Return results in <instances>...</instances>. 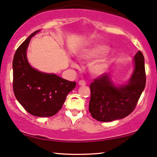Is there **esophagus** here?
I'll return each instance as SVG.
<instances>
[{
	"instance_id": "1",
	"label": "esophagus",
	"mask_w": 157,
	"mask_h": 157,
	"mask_svg": "<svg viewBox=\"0 0 157 157\" xmlns=\"http://www.w3.org/2000/svg\"><path fill=\"white\" fill-rule=\"evenodd\" d=\"M86 83H85V82L84 80H80L78 82V85H85Z\"/></svg>"
}]
</instances>
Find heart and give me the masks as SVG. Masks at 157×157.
<instances>
[{
  "label": "heart",
  "mask_w": 157,
  "mask_h": 157,
  "mask_svg": "<svg viewBox=\"0 0 157 157\" xmlns=\"http://www.w3.org/2000/svg\"><path fill=\"white\" fill-rule=\"evenodd\" d=\"M109 48L104 45H95L89 47L88 48L83 49L80 51L77 54V57L82 61H89L93 59L102 56L108 52ZM109 64V59L107 57H102V58L97 59L93 61L90 65V72L94 75H100L106 70ZM71 65L74 68L77 69L79 67L78 64L74 61H71Z\"/></svg>",
  "instance_id": "heart-1"
}]
</instances>
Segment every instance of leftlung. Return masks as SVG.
Wrapping results in <instances>:
<instances>
[{
	"instance_id": "8db88e82",
	"label": "left lung",
	"mask_w": 157,
	"mask_h": 157,
	"mask_svg": "<svg viewBox=\"0 0 157 157\" xmlns=\"http://www.w3.org/2000/svg\"><path fill=\"white\" fill-rule=\"evenodd\" d=\"M134 70L126 84L116 85L109 75H102L90 85L89 112L96 120L112 122L126 117L136 108L146 86L144 57L138 51L134 56Z\"/></svg>"
}]
</instances>
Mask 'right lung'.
<instances>
[{
	"mask_svg": "<svg viewBox=\"0 0 157 157\" xmlns=\"http://www.w3.org/2000/svg\"><path fill=\"white\" fill-rule=\"evenodd\" d=\"M29 35L19 45L13 59V89L16 98L24 109L35 117H52L63 106L68 93L76 86L57 76L37 70L29 64L27 49L32 37Z\"/></svg>",
	"mask_w": 157,
	"mask_h": 157,
	"instance_id": "right-lung-1",
	"label": "right lung"
}]
</instances>
